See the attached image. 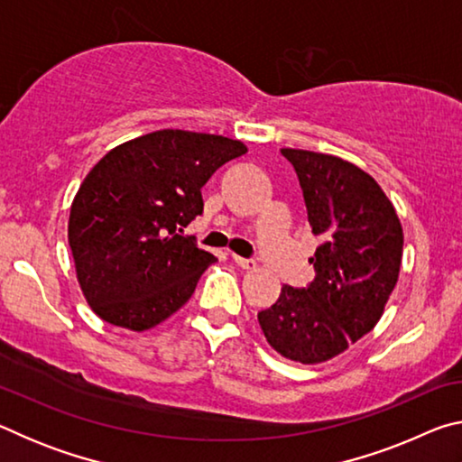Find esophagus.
<instances>
[{"mask_svg": "<svg viewBox=\"0 0 462 462\" xmlns=\"http://www.w3.org/2000/svg\"><path fill=\"white\" fill-rule=\"evenodd\" d=\"M234 263L238 264L240 269H254L256 267V261L254 259H245V256H238V254H232Z\"/></svg>", "mask_w": 462, "mask_h": 462, "instance_id": "esophagus-1", "label": "esophagus"}]
</instances>
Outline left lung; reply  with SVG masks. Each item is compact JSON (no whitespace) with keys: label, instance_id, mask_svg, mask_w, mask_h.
<instances>
[{"label":"left lung","instance_id":"obj_1","mask_svg":"<svg viewBox=\"0 0 462 462\" xmlns=\"http://www.w3.org/2000/svg\"><path fill=\"white\" fill-rule=\"evenodd\" d=\"M291 162L318 248L306 287H281L259 311L279 355L324 363L369 334L400 277L403 232L393 203L371 175L338 156L281 148Z\"/></svg>","mask_w":462,"mask_h":462}]
</instances>
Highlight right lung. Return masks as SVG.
Instances as JSON below:
<instances>
[{"label": "right lung", "mask_w": 462, "mask_h": 462, "mask_svg": "<svg viewBox=\"0 0 462 462\" xmlns=\"http://www.w3.org/2000/svg\"><path fill=\"white\" fill-rule=\"evenodd\" d=\"M246 152L240 140L156 130L109 151L69 216L77 279L104 322L143 332L185 306L216 256L183 236L203 212L201 187Z\"/></svg>", "instance_id": "1"}]
</instances>
